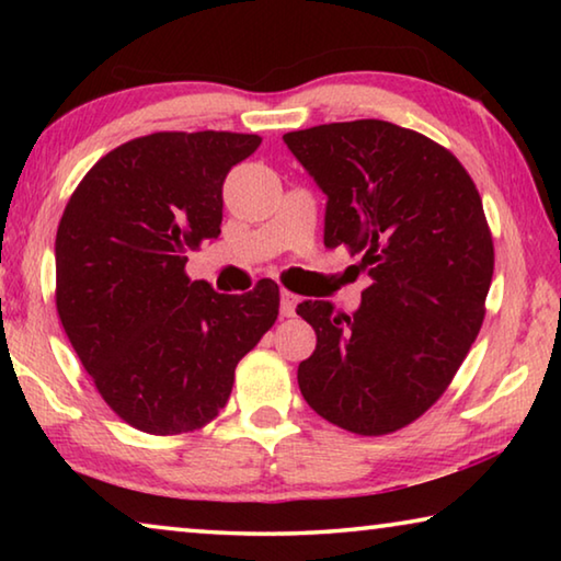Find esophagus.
Instances as JSON below:
<instances>
[{
    "mask_svg": "<svg viewBox=\"0 0 561 561\" xmlns=\"http://www.w3.org/2000/svg\"><path fill=\"white\" fill-rule=\"evenodd\" d=\"M297 304H299L297 294L282 291V317H294V311H297Z\"/></svg>",
    "mask_w": 561,
    "mask_h": 561,
    "instance_id": "34e87169",
    "label": "esophagus"
}]
</instances>
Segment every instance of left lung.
Instances as JSON below:
<instances>
[{
	"instance_id": "1",
	"label": "left lung",
	"mask_w": 561,
	"mask_h": 561,
	"mask_svg": "<svg viewBox=\"0 0 561 561\" xmlns=\"http://www.w3.org/2000/svg\"><path fill=\"white\" fill-rule=\"evenodd\" d=\"M284 144L329 197L324 244L358 254L374 279L351 317L319 299L297 307L317 331L301 396L348 433H396L445 393L485 319L495 244L480 193L448 148L388 121Z\"/></svg>"
}]
</instances>
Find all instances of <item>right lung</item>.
Instances as JSON below:
<instances>
[{
	"instance_id": "add662e5",
	"label": "right lung",
	"mask_w": 561,
	"mask_h": 561,
	"mask_svg": "<svg viewBox=\"0 0 561 561\" xmlns=\"http://www.w3.org/2000/svg\"><path fill=\"white\" fill-rule=\"evenodd\" d=\"M262 138L160 130L113 148L56 230V311L103 401L150 435L201 431L230 401L240 358L279 317V287L217 294L185 272L215 240L222 183Z\"/></svg>"
}]
</instances>
